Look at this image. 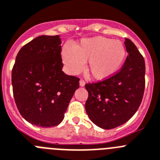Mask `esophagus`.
I'll list each match as a JSON object with an SVG mask.
<instances>
[{
  "label": "esophagus",
  "instance_id": "obj_1",
  "mask_svg": "<svg viewBox=\"0 0 160 160\" xmlns=\"http://www.w3.org/2000/svg\"><path fill=\"white\" fill-rule=\"evenodd\" d=\"M85 85V81H83V80H80V87H83V86Z\"/></svg>",
  "mask_w": 160,
  "mask_h": 160
}]
</instances>
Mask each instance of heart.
<instances>
[{
  "mask_svg": "<svg viewBox=\"0 0 160 160\" xmlns=\"http://www.w3.org/2000/svg\"><path fill=\"white\" fill-rule=\"evenodd\" d=\"M123 42L104 37L82 39L74 48L64 45L61 57L66 69L71 74H78L87 62L86 70L96 80H106L120 70L126 58Z\"/></svg>",
  "mask_w": 160,
  "mask_h": 160,
  "instance_id": "heart-1",
  "label": "heart"
}]
</instances>
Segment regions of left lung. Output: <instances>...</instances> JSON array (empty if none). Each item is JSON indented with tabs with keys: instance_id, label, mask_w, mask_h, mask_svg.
I'll use <instances>...</instances> for the list:
<instances>
[{
	"instance_id": "obj_1",
	"label": "left lung",
	"mask_w": 160,
	"mask_h": 160,
	"mask_svg": "<svg viewBox=\"0 0 160 160\" xmlns=\"http://www.w3.org/2000/svg\"><path fill=\"white\" fill-rule=\"evenodd\" d=\"M127 57L120 71L114 77L96 83H87L88 98L85 110L91 121L103 129L123 124L140 105L145 88V62L136 46L124 41Z\"/></svg>"
}]
</instances>
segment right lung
<instances>
[{"instance_id": "1", "label": "right lung", "mask_w": 160, "mask_h": 160, "mask_svg": "<svg viewBox=\"0 0 160 160\" xmlns=\"http://www.w3.org/2000/svg\"><path fill=\"white\" fill-rule=\"evenodd\" d=\"M60 36L42 35L23 46L16 57L12 84L16 104L35 126L60 124L75 92L77 77L62 71Z\"/></svg>"}]
</instances>
